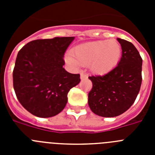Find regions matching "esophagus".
<instances>
[{
  "label": "esophagus",
  "mask_w": 155,
  "mask_h": 155,
  "mask_svg": "<svg viewBox=\"0 0 155 155\" xmlns=\"http://www.w3.org/2000/svg\"><path fill=\"white\" fill-rule=\"evenodd\" d=\"M87 78V74L85 73L81 74V79H86Z\"/></svg>",
  "instance_id": "obj_1"
}]
</instances>
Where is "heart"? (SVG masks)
<instances>
[{
    "label": "heart",
    "mask_w": 155,
    "mask_h": 155,
    "mask_svg": "<svg viewBox=\"0 0 155 155\" xmlns=\"http://www.w3.org/2000/svg\"><path fill=\"white\" fill-rule=\"evenodd\" d=\"M122 47L116 39L99 40L80 44L74 48L66 61L73 67L89 66L95 74L102 75L113 71L120 63Z\"/></svg>",
    "instance_id": "heart-1"
}]
</instances>
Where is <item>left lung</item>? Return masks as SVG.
I'll list each match as a JSON object with an SVG mask.
<instances>
[{
  "label": "left lung",
  "mask_w": 155,
  "mask_h": 155,
  "mask_svg": "<svg viewBox=\"0 0 155 155\" xmlns=\"http://www.w3.org/2000/svg\"><path fill=\"white\" fill-rule=\"evenodd\" d=\"M122 47L120 63L102 76H91L92 88L88 105L94 114L115 117L125 113L134 104L142 82V58L130 42L117 38Z\"/></svg>",
  "instance_id": "left-lung-1"
}]
</instances>
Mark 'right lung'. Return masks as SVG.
Returning a JSON list of instances; mask_svg holds the SVG:
<instances>
[{"mask_svg":"<svg viewBox=\"0 0 155 155\" xmlns=\"http://www.w3.org/2000/svg\"><path fill=\"white\" fill-rule=\"evenodd\" d=\"M74 37L36 39L19 50L13 71V86L23 107L38 117L60 113L70 89L79 84L80 74L65 71L64 56Z\"/></svg>","mask_w":155,"mask_h":155,"instance_id":"add662e5","label":"right lung"}]
</instances>
